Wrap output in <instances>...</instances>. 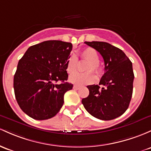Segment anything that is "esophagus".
<instances>
[{"mask_svg":"<svg viewBox=\"0 0 151 151\" xmlns=\"http://www.w3.org/2000/svg\"><path fill=\"white\" fill-rule=\"evenodd\" d=\"M79 88H80V87L78 85H74L73 86V89H79Z\"/></svg>","mask_w":151,"mask_h":151,"instance_id":"obj_1","label":"esophagus"}]
</instances>
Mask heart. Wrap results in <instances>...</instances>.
I'll list each match as a JSON object with an SVG mask.
<instances>
[{
  "label": "heart",
  "mask_w": 151,
  "mask_h": 151,
  "mask_svg": "<svg viewBox=\"0 0 151 151\" xmlns=\"http://www.w3.org/2000/svg\"><path fill=\"white\" fill-rule=\"evenodd\" d=\"M81 58L89 62L86 67L84 73H75L69 77V82L77 85L91 84L95 80L94 73L89 71H94L97 74L102 73V67L99 63V55L97 51L93 48L87 47L81 51ZM77 69V57L74 54H72L67 59L66 69L69 74L75 72Z\"/></svg>",
  "instance_id": "1"
}]
</instances>
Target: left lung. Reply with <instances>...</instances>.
<instances>
[{
  "instance_id": "obj_1",
  "label": "left lung",
  "mask_w": 151,
  "mask_h": 151,
  "mask_svg": "<svg viewBox=\"0 0 151 151\" xmlns=\"http://www.w3.org/2000/svg\"><path fill=\"white\" fill-rule=\"evenodd\" d=\"M103 57L105 74L99 85H88L89 94L83 98L84 108L93 117L110 120L122 115L131 100L134 74L132 64L121 49L102 41H85Z\"/></svg>"
}]
</instances>
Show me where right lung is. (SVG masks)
<instances>
[{
    "mask_svg": "<svg viewBox=\"0 0 151 151\" xmlns=\"http://www.w3.org/2000/svg\"><path fill=\"white\" fill-rule=\"evenodd\" d=\"M72 44L51 40L30 46L19 60L14 78L16 101L26 115L38 120L55 116L64 104V95L73 84L65 82ZM61 81L62 83L57 82Z\"/></svg>",
    "mask_w": 151,
    "mask_h": 151,
    "instance_id": "1",
    "label": "right lung"
}]
</instances>
